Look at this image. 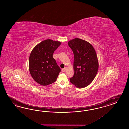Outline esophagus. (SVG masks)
<instances>
[{"label": "esophagus", "mask_w": 129, "mask_h": 129, "mask_svg": "<svg viewBox=\"0 0 129 129\" xmlns=\"http://www.w3.org/2000/svg\"><path fill=\"white\" fill-rule=\"evenodd\" d=\"M67 68L66 67H65V68H64V69H62V70H61V71H62V72H65Z\"/></svg>", "instance_id": "34e87169"}]
</instances>
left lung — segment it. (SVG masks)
Returning a JSON list of instances; mask_svg holds the SVG:
<instances>
[{"mask_svg":"<svg viewBox=\"0 0 129 129\" xmlns=\"http://www.w3.org/2000/svg\"><path fill=\"white\" fill-rule=\"evenodd\" d=\"M74 54V75L70 82L81 88L89 85L98 73V57L93 46L85 40L76 38L68 42Z\"/></svg>","mask_w":129,"mask_h":129,"instance_id":"obj_1","label":"left lung"}]
</instances>
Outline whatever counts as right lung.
Segmentation results:
<instances>
[{"mask_svg": "<svg viewBox=\"0 0 129 129\" xmlns=\"http://www.w3.org/2000/svg\"><path fill=\"white\" fill-rule=\"evenodd\" d=\"M61 43L51 39L44 40L33 49L30 55L29 69L32 78L42 86L55 82L60 69L53 58L54 51Z\"/></svg>", "mask_w": 129, "mask_h": 129, "instance_id": "obj_1", "label": "right lung"}]
</instances>
